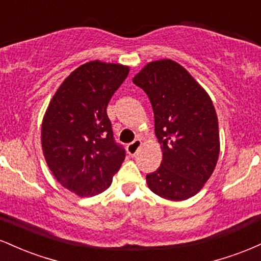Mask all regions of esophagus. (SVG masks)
<instances>
[{
  "instance_id": "34e87169",
  "label": "esophagus",
  "mask_w": 261,
  "mask_h": 261,
  "mask_svg": "<svg viewBox=\"0 0 261 261\" xmlns=\"http://www.w3.org/2000/svg\"><path fill=\"white\" fill-rule=\"evenodd\" d=\"M141 140L140 139H136V140H134L133 142L131 143H128L127 145V152H128V154H131V155H134L135 153H136L137 152V149L140 148V146H141Z\"/></svg>"
}]
</instances>
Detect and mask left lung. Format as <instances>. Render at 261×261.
<instances>
[{
	"label": "left lung",
	"mask_w": 261,
	"mask_h": 261,
	"mask_svg": "<svg viewBox=\"0 0 261 261\" xmlns=\"http://www.w3.org/2000/svg\"><path fill=\"white\" fill-rule=\"evenodd\" d=\"M133 82L147 94L163 160L146 175L158 196L181 201L201 190L220 154L217 114L211 98L182 66L149 62Z\"/></svg>",
	"instance_id": "1"
}]
</instances>
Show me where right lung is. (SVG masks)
<instances>
[{"label":"right lung","instance_id":"right-lung-1","mask_svg":"<svg viewBox=\"0 0 261 261\" xmlns=\"http://www.w3.org/2000/svg\"><path fill=\"white\" fill-rule=\"evenodd\" d=\"M127 74L126 66L87 62L62 82L45 113V160L60 184L79 196L107 190L125 160L107 107Z\"/></svg>","mask_w":261,"mask_h":261}]
</instances>
